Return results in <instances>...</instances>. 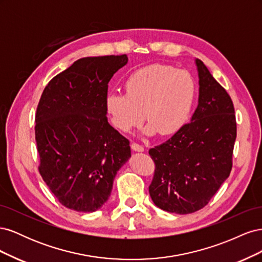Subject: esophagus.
<instances>
[{"instance_id":"esophagus-1","label":"esophagus","mask_w":262,"mask_h":262,"mask_svg":"<svg viewBox=\"0 0 262 262\" xmlns=\"http://www.w3.org/2000/svg\"><path fill=\"white\" fill-rule=\"evenodd\" d=\"M131 148L134 150V152H143V150H144L143 146L138 144V143H134V142L131 144Z\"/></svg>"}]
</instances>
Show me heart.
Returning <instances> with one entry per match:
<instances>
[{"instance_id":"obj_1","label":"heart","mask_w":262,"mask_h":262,"mask_svg":"<svg viewBox=\"0 0 262 262\" xmlns=\"http://www.w3.org/2000/svg\"><path fill=\"white\" fill-rule=\"evenodd\" d=\"M125 94L109 93L105 109L116 129L129 132L143 121V132L171 136L188 120L195 97L193 77L184 70L152 64L132 73L124 84Z\"/></svg>"}]
</instances>
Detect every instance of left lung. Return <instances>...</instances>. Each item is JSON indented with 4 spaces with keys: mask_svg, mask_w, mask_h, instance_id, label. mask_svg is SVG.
Returning a JSON list of instances; mask_svg holds the SVG:
<instances>
[{
    "mask_svg": "<svg viewBox=\"0 0 262 262\" xmlns=\"http://www.w3.org/2000/svg\"><path fill=\"white\" fill-rule=\"evenodd\" d=\"M199 102L189 123L148 150L155 171L148 187L156 207L189 214L204 208L227 179L237 134L233 101L196 59Z\"/></svg>",
    "mask_w": 262,
    "mask_h": 262,
    "instance_id": "8db88e82",
    "label": "left lung"
}]
</instances>
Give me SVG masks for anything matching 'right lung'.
I'll return each instance as SVG.
<instances>
[{
  "label": "right lung",
  "mask_w": 262,
  "mask_h": 262,
  "mask_svg": "<svg viewBox=\"0 0 262 262\" xmlns=\"http://www.w3.org/2000/svg\"><path fill=\"white\" fill-rule=\"evenodd\" d=\"M128 57H87L55 75L36 113L39 172L58 201L95 212L110 195L117 171L131 156L130 142L108 123V83Z\"/></svg>",
  "instance_id": "right-lung-1"
}]
</instances>
